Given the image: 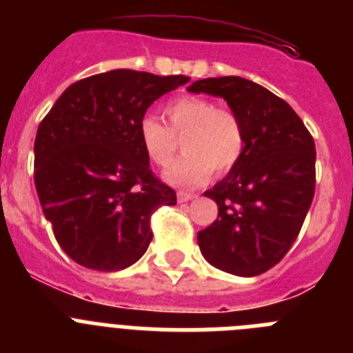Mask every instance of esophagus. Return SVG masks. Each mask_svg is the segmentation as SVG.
Here are the masks:
<instances>
[{
  "mask_svg": "<svg viewBox=\"0 0 353 353\" xmlns=\"http://www.w3.org/2000/svg\"><path fill=\"white\" fill-rule=\"evenodd\" d=\"M197 195L195 194H190V192H177V201L179 203H188V201L195 199Z\"/></svg>",
  "mask_w": 353,
  "mask_h": 353,
  "instance_id": "34e87169",
  "label": "esophagus"
}]
</instances>
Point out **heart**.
Instances as JSON below:
<instances>
[{
  "mask_svg": "<svg viewBox=\"0 0 353 353\" xmlns=\"http://www.w3.org/2000/svg\"><path fill=\"white\" fill-rule=\"evenodd\" d=\"M163 117L168 127L156 118H141L138 127L141 149L150 163L167 168L177 150L176 138H183L185 156L177 159L165 179L176 186H199L212 172L226 174L244 154V127L232 109L197 94L177 97L165 103Z\"/></svg>",
  "mask_w": 353,
  "mask_h": 353,
  "instance_id": "b5f03b06",
  "label": "heart"
}]
</instances>
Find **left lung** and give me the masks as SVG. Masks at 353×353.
<instances>
[{"label": "left lung", "instance_id": "8db88e82", "mask_svg": "<svg viewBox=\"0 0 353 353\" xmlns=\"http://www.w3.org/2000/svg\"><path fill=\"white\" fill-rule=\"evenodd\" d=\"M188 91L226 100L245 138L241 161L204 192L217 203L219 215L197 233L201 253L230 274H262L291 250L312 204V136L285 100L248 79H203Z\"/></svg>", "mask_w": 353, "mask_h": 353}]
</instances>
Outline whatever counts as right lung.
Listing matches in <instances>:
<instances>
[{"mask_svg":"<svg viewBox=\"0 0 353 353\" xmlns=\"http://www.w3.org/2000/svg\"><path fill=\"white\" fill-rule=\"evenodd\" d=\"M190 81L112 70L71 84L39 123L34 181L62 251L88 269L120 271L152 241L150 217L176 192L154 177L138 127L154 100Z\"/></svg>","mask_w":353,"mask_h":353,"instance_id":"obj_1","label":"right lung"}]
</instances>
